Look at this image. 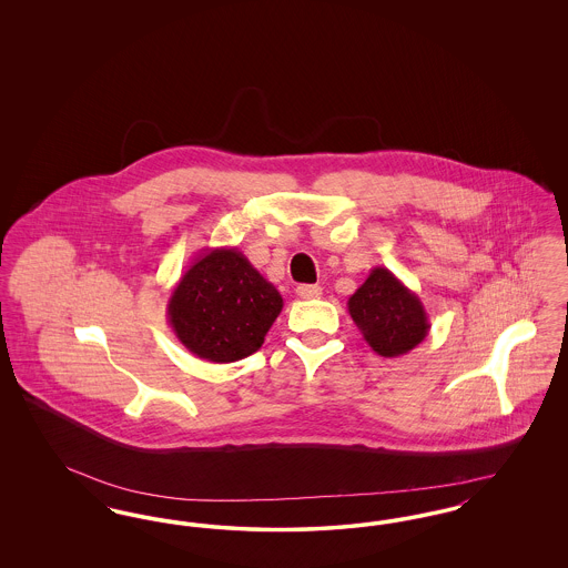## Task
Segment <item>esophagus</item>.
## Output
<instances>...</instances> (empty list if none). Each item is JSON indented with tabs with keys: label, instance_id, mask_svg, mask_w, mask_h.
<instances>
[{
	"label": "esophagus",
	"instance_id": "esophagus-1",
	"mask_svg": "<svg viewBox=\"0 0 568 568\" xmlns=\"http://www.w3.org/2000/svg\"><path fill=\"white\" fill-rule=\"evenodd\" d=\"M296 294L302 300H315V297L322 296V287L320 285H297Z\"/></svg>",
	"mask_w": 568,
	"mask_h": 568
}]
</instances>
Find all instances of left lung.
Instances as JSON below:
<instances>
[{
    "instance_id": "left-lung-1",
    "label": "left lung",
    "mask_w": 568,
    "mask_h": 568,
    "mask_svg": "<svg viewBox=\"0 0 568 568\" xmlns=\"http://www.w3.org/2000/svg\"><path fill=\"white\" fill-rule=\"evenodd\" d=\"M347 308L364 341L381 357L405 355L430 332L422 300L394 272L381 266L355 290Z\"/></svg>"
}]
</instances>
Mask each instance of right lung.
<instances>
[{"label":"right lung","mask_w":568,"mask_h":568,"mask_svg":"<svg viewBox=\"0 0 568 568\" xmlns=\"http://www.w3.org/2000/svg\"><path fill=\"white\" fill-rule=\"evenodd\" d=\"M281 311L278 290L236 246L204 248L165 306L168 324L183 347L215 364L257 352Z\"/></svg>","instance_id":"add662e5"}]
</instances>
